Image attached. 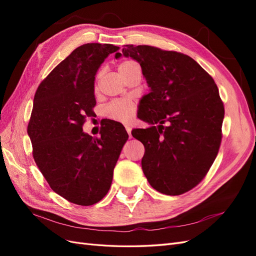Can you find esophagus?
I'll return each mask as SVG.
<instances>
[{
	"label": "esophagus",
	"instance_id": "1",
	"mask_svg": "<svg viewBox=\"0 0 256 256\" xmlns=\"http://www.w3.org/2000/svg\"><path fill=\"white\" fill-rule=\"evenodd\" d=\"M125 128H126V130H127V132H128V134H129V138H132V136H131V126L130 125H125Z\"/></svg>",
	"mask_w": 256,
	"mask_h": 256
}]
</instances>
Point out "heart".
<instances>
[{
  "label": "heart",
  "instance_id": "obj_1",
  "mask_svg": "<svg viewBox=\"0 0 256 256\" xmlns=\"http://www.w3.org/2000/svg\"><path fill=\"white\" fill-rule=\"evenodd\" d=\"M136 65V62L134 60H122L118 64V72L120 74H124L127 72L128 69ZM99 79V74H97V80ZM136 112V106L134 102H131V100L128 99H116L111 102L109 104H106L104 108V113L108 116V118L122 122H127L131 118H134V114Z\"/></svg>",
  "mask_w": 256,
  "mask_h": 256
}]
</instances>
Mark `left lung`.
Listing matches in <instances>:
<instances>
[{"label": "left lung", "instance_id": "obj_1", "mask_svg": "<svg viewBox=\"0 0 256 256\" xmlns=\"http://www.w3.org/2000/svg\"><path fill=\"white\" fill-rule=\"evenodd\" d=\"M122 54L140 63L150 88L138 118L159 124L131 132L145 147L144 175L164 194H182L203 180L220 148L224 106L218 86L184 53L126 44ZM120 56L118 52L115 58Z\"/></svg>", "mask_w": 256, "mask_h": 256}]
</instances>
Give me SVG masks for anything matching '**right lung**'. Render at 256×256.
<instances>
[{
	"label": "right lung",
	"mask_w": 256,
	"mask_h": 256,
	"mask_svg": "<svg viewBox=\"0 0 256 256\" xmlns=\"http://www.w3.org/2000/svg\"><path fill=\"white\" fill-rule=\"evenodd\" d=\"M111 44H85L53 69L38 86L28 134L33 158L51 189L68 202L90 206L109 191L113 170L128 134L120 122L108 120L100 136L83 132L94 115L95 76Z\"/></svg>",
	"instance_id": "obj_1"
}]
</instances>
